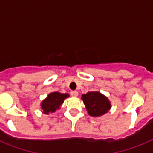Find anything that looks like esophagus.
I'll use <instances>...</instances> for the list:
<instances>
[{"label":"esophagus","mask_w":153,"mask_h":153,"mask_svg":"<svg viewBox=\"0 0 153 153\" xmlns=\"http://www.w3.org/2000/svg\"><path fill=\"white\" fill-rule=\"evenodd\" d=\"M70 95L72 96V97H77L78 96V92L76 91V90H74V91L70 92Z\"/></svg>","instance_id":"obj_1"}]
</instances>
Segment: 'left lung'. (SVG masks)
Returning a JSON list of instances; mask_svg holds the SVG:
<instances>
[{"label":"left lung","mask_w":153,"mask_h":153,"mask_svg":"<svg viewBox=\"0 0 153 153\" xmlns=\"http://www.w3.org/2000/svg\"><path fill=\"white\" fill-rule=\"evenodd\" d=\"M81 99L91 117H100L111 107L108 99L99 92H89L83 94Z\"/></svg>","instance_id":"left-lung-1"}]
</instances>
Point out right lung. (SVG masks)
<instances>
[{
  "label": "right lung",
  "mask_w": 153,
  "mask_h": 153,
  "mask_svg": "<svg viewBox=\"0 0 153 153\" xmlns=\"http://www.w3.org/2000/svg\"><path fill=\"white\" fill-rule=\"evenodd\" d=\"M68 97L69 95L67 93L63 94L58 92L50 93L41 103V108L44 110L43 113L48 114L49 113L54 112L56 109H60V106L63 102V100Z\"/></svg>",
  "instance_id": "add662e5"
}]
</instances>
